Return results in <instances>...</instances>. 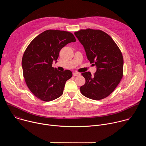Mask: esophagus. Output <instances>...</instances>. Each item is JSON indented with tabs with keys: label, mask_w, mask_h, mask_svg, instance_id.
Masks as SVG:
<instances>
[{
	"label": "esophagus",
	"mask_w": 146,
	"mask_h": 146,
	"mask_svg": "<svg viewBox=\"0 0 146 146\" xmlns=\"http://www.w3.org/2000/svg\"><path fill=\"white\" fill-rule=\"evenodd\" d=\"M73 75L74 76H78L80 75V73H78V72H73Z\"/></svg>",
	"instance_id": "34e87169"
}]
</instances>
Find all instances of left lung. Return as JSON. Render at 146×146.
Masks as SVG:
<instances>
[{
  "mask_svg": "<svg viewBox=\"0 0 146 146\" xmlns=\"http://www.w3.org/2000/svg\"><path fill=\"white\" fill-rule=\"evenodd\" d=\"M74 35L84 48L91 64L96 67L94 76L90 72L81 73L86 83L80 87L84 96L100 100L110 95L123 76L122 53L113 38L100 30L81 29Z\"/></svg>",
  "mask_w": 146,
  "mask_h": 146,
  "instance_id": "1",
  "label": "left lung"
}]
</instances>
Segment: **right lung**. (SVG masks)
<instances>
[{
  "label": "right lung",
  "instance_id": "1",
  "mask_svg": "<svg viewBox=\"0 0 146 146\" xmlns=\"http://www.w3.org/2000/svg\"><path fill=\"white\" fill-rule=\"evenodd\" d=\"M69 32L47 30L36 36L25 50L22 59L23 75L31 92L38 99L49 102L60 97L72 72H60L52 67L53 60L67 44L75 42Z\"/></svg>",
  "mask_w": 146,
  "mask_h": 146
}]
</instances>
